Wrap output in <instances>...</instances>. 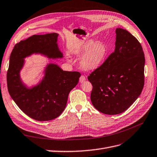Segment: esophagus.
<instances>
[{
    "label": "esophagus",
    "mask_w": 157,
    "mask_h": 157,
    "mask_svg": "<svg viewBox=\"0 0 157 157\" xmlns=\"http://www.w3.org/2000/svg\"><path fill=\"white\" fill-rule=\"evenodd\" d=\"M85 80H86V77H84V75H81L80 77V78H79V81H80V83H82V82H84Z\"/></svg>",
    "instance_id": "1"
}]
</instances>
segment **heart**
<instances>
[{"mask_svg": "<svg viewBox=\"0 0 157 157\" xmlns=\"http://www.w3.org/2000/svg\"><path fill=\"white\" fill-rule=\"evenodd\" d=\"M107 52L106 45L101 41H88L84 44L80 58V65L85 70H94L101 64Z\"/></svg>", "mask_w": 157, "mask_h": 157, "instance_id": "obj_1", "label": "heart"}]
</instances>
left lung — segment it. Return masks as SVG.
I'll list each match as a JSON object with an SVG mask.
<instances>
[{
	"label": "left lung",
	"mask_w": 157,
	"mask_h": 157,
	"mask_svg": "<svg viewBox=\"0 0 157 157\" xmlns=\"http://www.w3.org/2000/svg\"><path fill=\"white\" fill-rule=\"evenodd\" d=\"M116 34L115 52L88 77L92 85V105L110 115L132 105L141 94L145 80V57L140 42L121 28H117Z\"/></svg>",
	"instance_id": "8db88e82"
}]
</instances>
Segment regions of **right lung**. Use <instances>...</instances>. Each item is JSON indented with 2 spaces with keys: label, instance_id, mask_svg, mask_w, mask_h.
Returning <instances> with one entry per match:
<instances>
[{
  "label": "right lung",
  "instance_id": "obj_1",
  "mask_svg": "<svg viewBox=\"0 0 157 157\" xmlns=\"http://www.w3.org/2000/svg\"><path fill=\"white\" fill-rule=\"evenodd\" d=\"M57 33L33 35L13 47L7 71L8 92L13 100L28 117L39 121H48L59 117L66 107L70 91L78 84L80 73L65 71L50 64L42 82L31 89L24 86L20 77L25 57L39 52L48 58H62L59 50Z\"/></svg>",
  "mask_w": 157,
  "mask_h": 157
}]
</instances>
